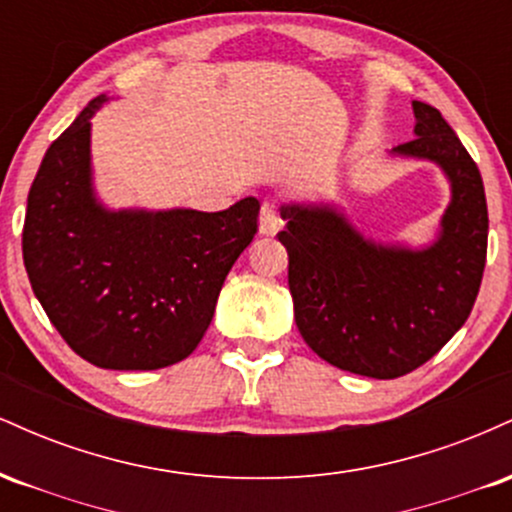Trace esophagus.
Returning <instances> with one entry per match:
<instances>
[{"mask_svg":"<svg viewBox=\"0 0 512 512\" xmlns=\"http://www.w3.org/2000/svg\"><path fill=\"white\" fill-rule=\"evenodd\" d=\"M279 226H281V219L279 214H276V207L272 202H264L260 209V233L262 236H276Z\"/></svg>","mask_w":512,"mask_h":512,"instance_id":"34e87169","label":"esophagus"}]
</instances>
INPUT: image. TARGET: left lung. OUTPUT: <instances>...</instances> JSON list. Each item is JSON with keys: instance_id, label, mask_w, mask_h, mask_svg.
Returning <instances> with one entry per match:
<instances>
[{"instance_id": "1", "label": "left lung", "mask_w": 512, "mask_h": 512, "mask_svg": "<svg viewBox=\"0 0 512 512\" xmlns=\"http://www.w3.org/2000/svg\"><path fill=\"white\" fill-rule=\"evenodd\" d=\"M411 110L414 139L387 156L433 163L450 185L426 245L370 238L332 199L279 209L305 344L332 366L378 380L411 373L450 342L472 313L486 264L489 211L477 163L433 105L411 101Z\"/></svg>"}]
</instances>
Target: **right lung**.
Returning a JSON list of instances; mask_svg holds the SVG:
<instances>
[{
  "label": "right lung",
  "mask_w": 512,
  "mask_h": 512,
  "mask_svg": "<svg viewBox=\"0 0 512 512\" xmlns=\"http://www.w3.org/2000/svg\"><path fill=\"white\" fill-rule=\"evenodd\" d=\"M93 98L45 154L28 192L23 264L50 322L108 370L173 366L197 349L223 281L257 233L260 202L223 211L113 209L93 182Z\"/></svg>",
  "instance_id": "add662e5"
}]
</instances>
